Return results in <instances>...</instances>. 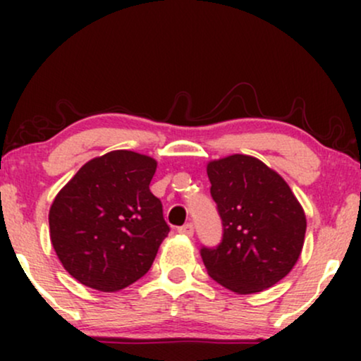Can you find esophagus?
<instances>
[{"mask_svg": "<svg viewBox=\"0 0 361 361\" xmlns=\"http://www.w3.org/2000/svg\"><path fill=\"white\" fill-rule=\"evenodd\" d=\"M178 233H180L181 235H188V238H192V235H193V224L188 222V224H185V226L178 227Z\"/></svg>", "mask_w": 361, "mask_h": 361, "instance_id": "1", "label": "esophagus"}]
</instances>
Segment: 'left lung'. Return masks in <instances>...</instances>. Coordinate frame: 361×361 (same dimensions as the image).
<instances>
[{
  "label": "left lung",
  "mask_w": 361,
  "mask_h": 361,
  "mask_svg": "<svg viewBox=\"0 0 361 361\" xmlns=\"http://www.w3.org/2000/svg\"><path fill=\"white\" fill-rule=\"evenodd\" d=\"M222 219V243L202 247L209 275L239 295L263 292L299 259L305 214L287 181L263 161L233 154L207 164Z\"/></svg>",
  "instance_id": "obj_1"
}]
</instances>
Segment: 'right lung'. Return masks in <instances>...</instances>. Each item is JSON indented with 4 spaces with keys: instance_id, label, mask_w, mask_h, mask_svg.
<instances>
[{
    "instance_id": "right-lung-1",
    "label": "right lung",
    "mask_w": 361,
    "mask_h": 361,
    "mask_svg": "<svg viewBox=\"0 0 361 361\" xmlns=\"http://www.w3.org/2000/svg\"><path fill=\"white\" fill-rule=\"evenodd\" d=\"M156 168L152 157L118 149L88 161L56 195L51 241L73 279L117 292L149 271L169 233L149 190Z\"/></svg>"
}]
</instances>
